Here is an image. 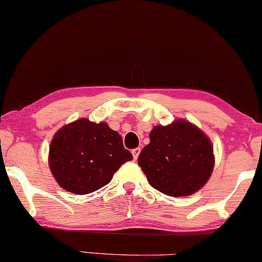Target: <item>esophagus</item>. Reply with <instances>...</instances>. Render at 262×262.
I'll use <instances>...</instances> for the list:
<instances>
[{
	"label": "esophagus",
	"mask_w": 262,
	"mask_h": 262,
	"mask_svg": "<svg viewBox=\"0 0 262 262\" xmlns=\"http://www.w3.org/2000/svg\"><path fill=\"white\" fill-rule=\"evenodd\" d=\"M140 151H141V149H140V148H135V149L132 150V154H133L134 160H137L138 156H139V154H140Z\"/></svg>",
	"instance_id": "1"
}]
</instances>
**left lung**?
<instances>
[{"label":"left lung","instance_id":"left-lung-1","mask_svg":"<svg viewBox=\"0 0 262 262\" xmlns=\"http://www.w3.org/2000/svg\"><path fill=\"white\" fill-rule=\"evenodd\" d=\"M138 164L152 187L171 197L196 193L214 167L212 141L197 125L176 119L155 125Z\"/></svg>","mask_w":262,"mask_h":262}]
</instances>
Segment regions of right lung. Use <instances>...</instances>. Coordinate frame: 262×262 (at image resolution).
Instances as JSON below:
<instances>
[{
  "instance_id": "obj_1",
  "label": "right lung",
  "mask_w": 262,
  "mask_h": 262,
  "mask_svg": "<svg viewBox=\"0 0 262 262\" xmlns=\"http://www.w3.org/2000/svg\"><path fill=\"white\" fill-rule=\"evenodd\" d=\"M133 159L122 137L107 123L87 118L65 124L49 146V167L65 191L89 194L111 182L117 170Z\"/></svg>"
}]
</instances>
